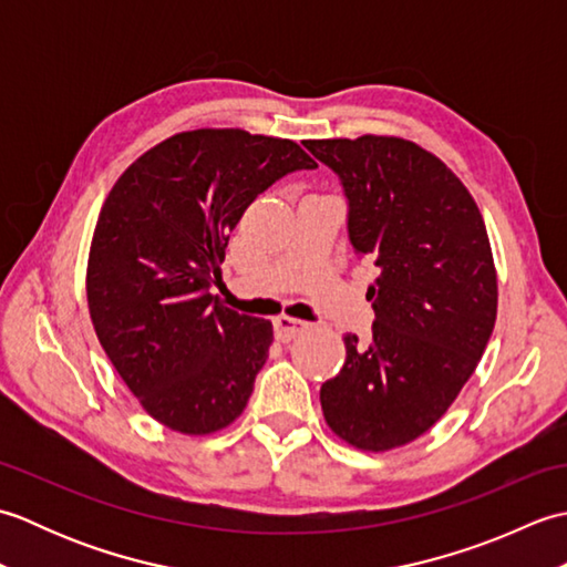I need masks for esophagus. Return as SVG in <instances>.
<instances>
[{
	"instance_id": "1",
	"label": "esophagus",
	"mask_w": 567,
	"mask_h": 567,
	"mask_svg": "<svg viewBox=\"0 0 567 567\" xmlns=\"http://www.w3.org/2000/svg\"><path fill=\"white\" fill-rule=\"evenodd\" d=\"M275 327V339L280 343H290L292 339H297L299 333L309 329V323L302 319H292V317H277L272 321Z\"/></svg>"
}]
</instances>
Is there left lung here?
<instances>
[{
    "label": "left lung",
    "mask_w": 567,
    "mask_h": 567,
    "mask_svg": "<svg viewBox=\"0 0 567 567\" xmlns=\"http://www.w3.org/2000/svg\"><path fill=\"white\" fill-rule=\"evenodd\" d=\"M339 175L348 238L378 265L370 343L346 336V363L321 384L323 419L360 451L419 439L473 375L497 319L487 228L436 155L396 136L307 141Z\"/></svg>",
    "instance_id": "obj_1"
}]
</instances>
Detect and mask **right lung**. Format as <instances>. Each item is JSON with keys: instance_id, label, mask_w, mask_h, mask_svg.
I'll use <instances>...</instances> for the list:
<instances>
[{"instance_id": "obj_1", "label": "right lung", "mask_w": 567, "mask_h": 567, "mask_svg": "<svg viewBox=\"0 0 567 567\" xmlns=\"http://www.w3.org/2000/svg\"><path fill=\"white\" fill-rule=\"evenodd\" d=\"M317 163L290 138L183 131L116 179L87 260V305L112 365L163 426L204 436L240 416L272 323L224 307L228 234L277 179Z\"/></svg>"}]
</instances>
